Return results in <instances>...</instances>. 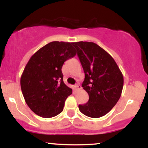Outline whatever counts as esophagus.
<instances>
[{"mask_svg":"<svg viewBox=\"0 0 148 148\" xmlns=\"http://www.w3.org/2000/svg\"><path fill=\"white\" fill-rule=\"evenodd\" d=\"M74 89H75V90H79V89H80V88H81V86H80L79 84L74 85Z\"/></svg>","mask_w":148,"mask_h":148,"instance_id":"34e87169","label":"esophagus"}]
</instances>
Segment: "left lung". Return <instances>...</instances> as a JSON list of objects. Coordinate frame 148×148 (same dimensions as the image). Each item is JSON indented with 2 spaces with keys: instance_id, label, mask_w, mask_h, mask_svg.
Returning a JSON list of instances; mask_svg holds the SVG:
<instances>
[{
  "instance_id": "obj_1",
  "label": "left lung",
  "mask_w": 148,
  "mask_h": 148,
  "mask_svg": "<svg viewBox=\"0 0 148 148\" xmlns=\"http://www.w3.org/2000/svg\"><path fill=\"white\" fill-rule=\"evenodd\" d=\"M85 73L82 87L89 100L79 105L85 115L97 118L108 113L121 96L124 79L114 59L97 44L73 42Z\"/></svg>"
}]
</instances>
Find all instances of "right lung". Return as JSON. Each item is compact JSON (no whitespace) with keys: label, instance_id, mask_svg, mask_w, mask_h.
<instances>
[{"label":"right lung","instance_id":"right-lung-1","mask_svg":"<svg viewBox=\"0 0 148 148\" xmlns=\"http://www.w3.org/2000/svg\"><path fill=\"white\" fill-rule=\"evenodd\" d=\"M72 42H51L39 49L25 65L21 88L25 102L35 114L52 118L63 110L72 90L63 82L62 65L75 56Z\"/></svg>","mask_w":148,"mask_h":148}]
</instances>
